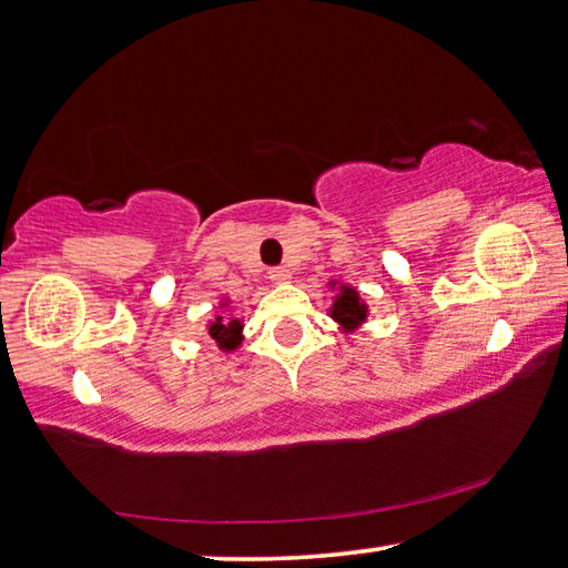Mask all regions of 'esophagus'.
Returning <instances> with one entry per match:
<instances>
[{
  "label": "esophagus",
  "mask_w": 568,
  "mask_h": 568,
  "mask_svg": "<svg viewBox=\"0 0 568 568\" xmlns=\"http://www.w3.org/2000/svg\"><path fill=\"white\" fill-rule=\"evenodd\" d=\"M268 278H272L274 284H286L292 278V272L286 266H272L268 268Z\"/></svg>",
  "instance_id": "1"
}]
</instances>
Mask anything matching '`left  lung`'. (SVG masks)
I'll list each match as a JSON object with an SVG mask.
<instances>
[{"instance_id": "left-lung-1", "label": "left lung", "mask_w": 568, "mask_h": 568, "mask_svg": "<svg viewBox=\"0 0 568 568\" xmlns=\"http://www.w3.org/2000/svg\"><path fill=\"white\" fill-rule=\"evenodd\" d=\"M332 320L344 326V332H354L366 320V304L362 296L352 286H339V294L334 296L332 306Z\"/></svg>"}]
</instances>
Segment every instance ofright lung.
I'll list each match as a JSON object with an SVG mask.
<instances>
[{
    "instance_id": "right-lung-1",
    "label": "right lung",
    "mask_w": 568,
    "mask_h": 568,
    "mask_svg": "<svg viewBox=\"0 0 568 568\" xmlns=\"http://www.w3.org/2000/svg\"><path fill=\"white\" fill-rule=\"evenodd\" d=\"M209 336L219 344V349L234 352L239 344H242V322L239 320H224V316H216V320L209 324Z\"/></svg>"
}]
</instances>
